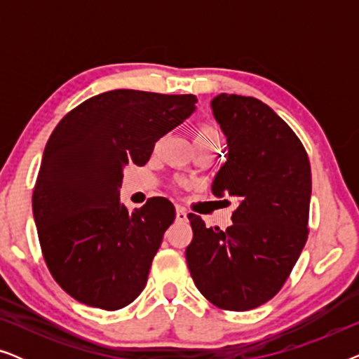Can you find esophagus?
I'll return each mask as SVG.
<instances>
[{"mask_svg": "<svg viewBox=\"0 0 359 359\" xmlns=\"http://www.w3.org/2000/svg\"><path fill=\"white\" fill-rule=\"evenodd\" d=\"M176 220H178V222H186V220H188V214H186V210L181 208V205L176 208Z\"/></svg>", "mask_w": 359, "mask_h": 359, "instance_id": "obj_1", "label": "esophagus"}]
</instances>
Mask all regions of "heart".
Masks as SVG:
<instances>
[{"instance_id": "obj_1", "label": "heart", "mask_w": 359, "mask_h": 359, "mask_svg": "<svg viewBox=\"0 0 359 359\" xmlns=\"http://www.w3.org/2000/svg\"><path fill=\"white\" fill-rule=\"evenodd\" d=\"M193 144L194 145H203V144H220V135L219 130L215 129L212 124H199L194 127L193 134Z\"/></svg>"}]
</instances>
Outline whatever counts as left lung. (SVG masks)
I'll list each match as a JSON object with an SVG mask.
<instances>
[{
	"mask_svg": "<svg viewBox=\"0 0 359 359\" xmlns=\"http://www.w3.org/2000/svg\"><path fill=\"white\" fill-rule=\"evenodd\" d=\"M210 106L227 137L212 193L232 196L238 208L225 230L188 214L186 262L215 307L252 311L281 291L307 242L311 163L291 127L257 97L222 93Z\"/></svg>",
	"mask_w": 359,
	"mask_h": 359,
	"instance_id": "8db88e82",
	"label": "left lung"
}]
</instances>
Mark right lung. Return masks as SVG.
<instances>
[{"label":"right lung","mask_w":359,"mask_h":359,"mask_svg":"<svg viewBox=\"0 0 359 359\" xmlns=\"http://www.w3.org/2000/svg\"><path fill=\"white\" fill-rule=\"evenodd\" d=\"M196 102L194 95L112 90L83 101L53 129L32 210L48 271L78 302L117 311L144 291L176 212L166 198L129 212L119 203L122 171L144 166Z\"/></svg>","instance_id":"obj_1"}]
</instances>
